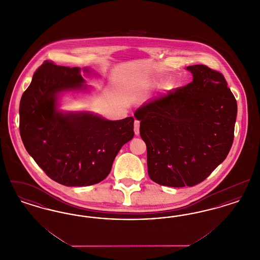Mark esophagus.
<instances>
[{"label": "esophagus", "instance_id": "1", "mask_svg": "<svg viewBox=\"0 0 260 260\" xmlns=\"http://www.w3.org/2000/svg\"><path fill=\"white\" fill-rule=\"evenodd\" d=\"M139 126H140V122L138 120L135 121V134L136 136L139 135Z\"/></svg>", "mask_w": 260, "mask_h": 260}]
</instances>
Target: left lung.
<instances>
[{"label":"left lung","instance_id":"left-lung-1","mask_svg":"<svg viewBox=\"0 0 260 260\" xmlns=\"http://www.w3.org/2000/svg\"><path fill=\"white\" fill-rule=\"evenodd\" d=\"M187 70L191 83L135 113L149 177L160 185H197L226 159L234 140L237 101L222 73L202 64Z\"/></svg>","mask_w":260,"mask_h":260}]
</instances>
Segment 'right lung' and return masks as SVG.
I'll return each mask as SVG.
<instances>
[{"instance_id": "add662e5", "label": "right lung", "mask_w": 260, "mask_h": 260, "mask_svg": "<svg viewBox=\"0 0 260 260\" xmlns=\"http://www.w3.org/2000/svg\"><path fill=\"white\" fill-rule=\"evenodd\" d=\"M80 68L46 60L19 105V131L27 152L52 180L65 186L96 184L134 136V117L108 121L89 113L62 114L57 94L83 87Z\"/></svg>"}]
</instances>
